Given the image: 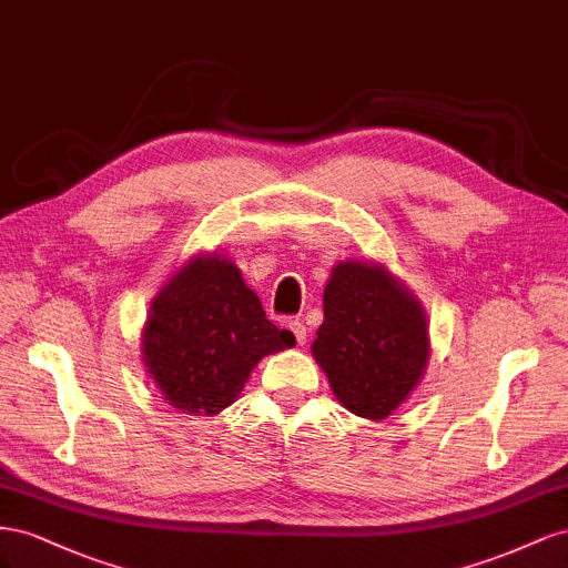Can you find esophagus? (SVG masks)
I'll return each mask as SVG.
<instances>
[{
    "mask_svg": "<svg viewBox=\"0 0 568 568\" xmlns=\"http://www.w3.org/2000/svg\"><path fill=\"white\" fill-rule=\"evenodd\" d=\"M287 328H290V333L295 335V339H297V345H304L306 343V326L304 323L300 321V318H293L287 323Z\"/></svg>",
    "mask_w": 568,
    "mask_h": 568,
    "instance_id": "34e87169",
    "label": "esophagus"
}]
</instances>
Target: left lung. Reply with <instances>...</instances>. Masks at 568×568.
<instances>
[{"mask_svg": "<svg viewBox=\"0 0 568 568\" xmlns=\"http://www.w3.org/2000/svg\"><path fill=\"white\" fill-rule=\"evenodd\" d=\"M339 404L371 420L412 395L430 356L424 306L385 266L339 262L312 345Z\"/></svg>", "mask_w": 568, "mask_h": 568, "instance_id": "left-lung-1", "label": "left lung"}]
</instances>
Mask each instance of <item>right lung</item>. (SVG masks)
<instances>
[{"mask_svg": "<svg viewBox=\"0 0 568 568\" xmlns=\"http://www.w3.org/2000/svg\"><path fill=\"white\" fill-rule=\"evenodd\" d=\"M295 345L275 328L240 268L200 254L152 300L142 331V362L171 407L214 416L237 399L266 354Z\"/></svg>", "mask_w": 568, "mask_h": 568, "instance_id": "right-lung-1", "label": "right lung"}]
</instances>
